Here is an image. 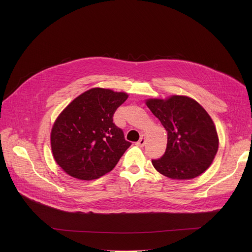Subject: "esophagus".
<instances>
[{"mask_svg": "<svg viewBox=\"0 0 252 252\" xmlns=\"http://www.w3.org/2000/svg\"><path fill=\"white\" fill-rule=\"evenodd\" d=\"M136 145H137L138 147H140V148L146 146V137H145V135H141V136H140V138H139L138 141L136 142Z\"/></svg>", "mask_w": 252, "mask_h": 252, "instance_id": "obj_1", "label": "esophagus"}]
</instances>
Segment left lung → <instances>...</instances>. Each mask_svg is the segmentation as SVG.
<instances>
[{"instance_id":"left-lung-1","label":"left lung","mask_w":252,"mask_h":252,"mask_svg":"<svg viewBox=\"0 0 252 252\" xmlns=\"http://www.w3.org/2000/svg\"><path fill=\"white\" fill-rule=\"evenodd\" d=\"M147 105L167 132L165 153L160 158L152 159L155 168L181 181L204 172L218 153L219 136L203 107L184 95L148 99Z\"/></svg>"}]
</instances>
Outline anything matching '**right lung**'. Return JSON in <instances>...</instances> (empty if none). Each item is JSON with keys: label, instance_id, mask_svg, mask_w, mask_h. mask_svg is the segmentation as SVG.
Masks as SVG:
<instances>
[{"label": "right lung", "instance_id": "1", "mask_svg": "<svg viewBox=\"0 0 252 252\" xmlns=\"http://www.w3.org/2000/svg\"><path fill=\"white\" fill-rule=\"evenodd\" d=\"M127 94L94 88L71 101L57 119L51 146L57 163L73 177L91 181L110 172L131 142L114 123Z\"/></svg>", "mask_w": 252, "mask_h": 252}]
</instances>
